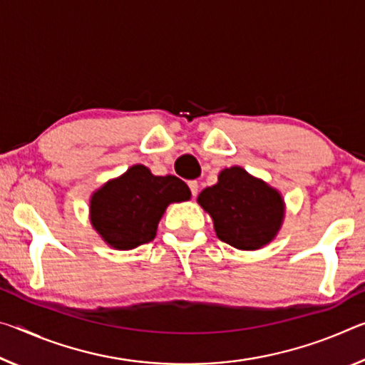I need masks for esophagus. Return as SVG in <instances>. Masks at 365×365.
<instances>
[{
  "mask_svg": "<svg viewBox=\"0 0 365 365\" xmlns=\"http://www.w3.org/2000/svg\"><path fill=\"white\" fill-rule=\"evenodd\" d=\"M198 187H200V185H198V182H196V180H190L188 182V188H190V192H192L193 196H196V193H198Z\"/></svg>",
  "mask_w": 365,
  "mask_h": 365,
  "instance_id": "obj_1",
  "label": "esophagus"
}]
</instances>
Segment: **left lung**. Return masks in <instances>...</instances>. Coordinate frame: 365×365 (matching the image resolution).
Here are the masks:
<instances>
[{"instance_id":"left-lung-1","label":"left lung","mask_w":365,"mask_h":365,"mask_svg":"<svg viewBox=\"0 0 365 365\" xmlns=\"http://www.w3.org/2000/svg\"><path fill=\"white\" fill-rule=\"evenodd\" d=\"M198 203L211 214L219 239L240 250L273 240L284 217L281 195L242 167L224 169L219 182L200 193Z\"/></svg>"}]
</instances>
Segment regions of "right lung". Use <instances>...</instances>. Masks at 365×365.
Segmentation results:
<instances>
[{
    "label": "right lung",
    "instance_id": "add662e5",
    "mask_svg": "<svg viewBox=\"0 0 365 365\" xmlns=\"http://www.w3.org/2000/svg\"><path fill=\"white\" fill-rule=\"evenodd\" d=\"M190 195L175 175L155 177L148 167L133 165L92 196L91 222L108 245L131 250L151 242L165 207Z\"/></svg>",
    "mask_w": 365,
    "mask_h": 365
}]
</instances>
